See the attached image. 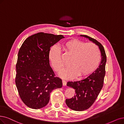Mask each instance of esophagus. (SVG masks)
<instances>
[{
  "label": "esophagus",
  "instance_id": "34e87169",
  "mask_svg": "<svg viewBox=\"0 0 124 124\" xmlns=\"http://www.w3.org/2000/svg\"><path fill=\"white\" fill-rule=\"evenodd\" d=\"M62 84L63 86H66V82L65 80H62Z\"/></svg>",
  "mask_w": 124,
  "mask_h": 124
}]
</instances>
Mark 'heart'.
I'll list each match as a JSON object with an SVG mask.
<instances>
[{
	"instance_id": "heart-1",
	"label": "heart",
	"mask_w": 124,
	"mask_h": 124,
	"mask_svg": "<svg viewBox=\"0 0 124 124\" xmlns=\"http://www.w3.org/2000/svg\"><path fill=\"white\" fill-rule=\"evenodd\" d=\"M65 53L71 56L69 66L59 73L63 78L70 79L75 77H85L93 73L99 65L101 60V53L97 45L86 43L78 39H72L63 44ZM61 50L56 46L50 48L49 59L54 70L59 71L64 64L61 59Z\"/></svg>"
}]
</instances>
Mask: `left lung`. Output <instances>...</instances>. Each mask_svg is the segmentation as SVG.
Wrapping results in <instances>:
<instances>
[{
    "label": "left lung",
    "instance_id": "left-lung-1",
    "mask_svg": "<svg viewBox=\"0 0 124 124\" xmlns=\"http://www.w3.org/2000/svg\"><path fill=\"white\" fill-rule=\"evenodd\" d=\"M88 38L97 45L101 54V61L99 67L92 74L79 81L68 82L67 85L75 89L74 97L65 101L67 106L75 111H83L91 107L101 90L105 75L106 55L103 46L93 38L86 35H80Z\"/></svg>",
    "mask_w": 124,
    "mask_h": 124
}]
</instances>
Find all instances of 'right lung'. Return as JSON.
I'll list each match as a JSON object with an SVG mask.
<instances>
[{
    "mask_svg": "<svg viewBox=\"0 0 124 124\" xmlns=\"http://www.w3.org/2000/svg\"><path fill=\"white\" fill-rule=\"evenodd\" d=\"M64 36L40 32L26 38L18 54L15 83L20 97L27 107L38 109L46 105L50 93L61 88L49 65L50 47Z\"/></svg>",
    "mask_w": 124,
    "mask_h": 124,
    "instance_id": "add662e5",
    "label": "right lung"
}]
</instances>
